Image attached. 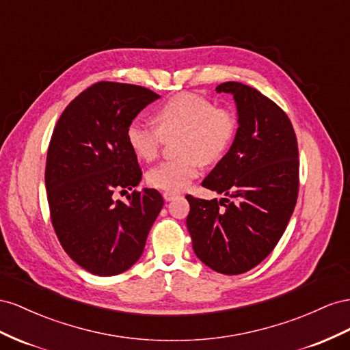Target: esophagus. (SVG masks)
I'll list each match as a JSON object with an SVG mask.
<instances>
[{
	"mask_svg": "<svg viewBox=\"0 0 350 350\" xmlns=\"http://www.w3.org/2000/svg\"><path fill=\"white\" fill-rule=\"evenodd\" d=\"M178 196V193H176V192H163V198L165 199V201L168 202V201H173L174 198H177Z\"/></svg>",
	"mask_w": 350,
	"mask_h": 350,
	"instance_id": "esophagus-1",
	"label": "esophagus"
}]
</instances>
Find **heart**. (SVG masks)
<instances>
[{
  "mask_svg": "<svg viewBox=\"0 0 350 350\" xmlns=\"http://www.w3.org/2000/svg\"><path fill=\"white\" fill-rule=\"evenodd\" d=\"M157 127L132 122L126 129V141L132 152L152 161L164 142L180 135L177 154L180 158L168 159L151 168L148 183L165 192H180L201 173L204 163H214L230 148L237 118L232 109L215 108V104L196 94H180L157 109Z\"/></svg>",
  "mask_w": 350,
  "mask_h": 350,
  "instance_id": "obj_1",
  "label": "heart"
}]
</instances>
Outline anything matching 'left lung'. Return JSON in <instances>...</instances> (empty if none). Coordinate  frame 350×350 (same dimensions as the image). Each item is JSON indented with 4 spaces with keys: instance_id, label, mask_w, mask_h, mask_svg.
I'll return each instance as SVG.
<instances>
[{
    "instance_id": "1",
    "label": "left lung",
    "mask_w": 350,
    "mask_h": 350,
    "mask_svg": "<svg viewBox=\"0 0 350 350\" xmlns=\"http://www.w3.org/2000/svg\"><path fill=\"white\" fill-rule=\"evenodd\" d=\"M215 91L233 95L239 127L202 186L233 201L187 195L186 226L196 256L236 275L264 261L283 236L299 192V152L291 120L271 99L239 82Z\"/></svg>"
}]
</instances>
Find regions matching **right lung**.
<instances>
[{
  "mask_svg": "<svg viewBox=\"0 0 350 350\" xmlns=\"http://www.w3.org/2000/svg\"><path fill=\"white\" fill-rule=\"evenodd\" d=\"M159 95L144 86L98 82L76 96L54 127L45 186L51 221L66 254L95 275H117L141 258L164 205L155 189L114 192L142 180L126 129Z\"/></svg>",
  "mask_w": 350,
  "mask_h": 350,
  "instance_id": "right-lung-1",
  "label": "right lung"
}]
</instances>
